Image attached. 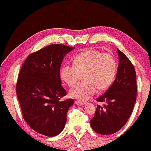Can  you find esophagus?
<instances>
[{"label":"esophagus","instance_id":"34e87169","mask_svg":"<svg viewBox=\"0 0 151 151\" xmlns=\"http://www.w3.org/2000/svg\"><path fill=\"white\" fill-rule=\"evenodd\" d=\"M75 104L77 105H80V106H82L86 104V102L84 101H75Z\"/></svg>","mask_w":151,"mask_h":151}]
</instances>
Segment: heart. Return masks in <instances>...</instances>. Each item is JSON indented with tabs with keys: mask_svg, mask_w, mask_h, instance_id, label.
Returning <instances> with one entry per match:
<instances>
[{
	"mask_svg": "<svg viewBox=\"0 0 151 151\" xmlns=\"http://www.w3.org/2000/svg\"><path fill=\"white\" fill-rule=\"evenodd\" d=\"M117 65L111 54L97 50H89L78 54L73 64L65 63L60 69V77L69 86H73L84 75V82L70 89V96L80 101H86L101 90L108 89L114 82Z\"/></svg>",
	"mask_w": 151,
	"mask_h": 151,
	"instance_id": "1",
	"label": "heart"
}]
</instances>
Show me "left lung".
<instances>
[{
	"mask_svg": "<svg viewBox=\"0 0 151 151\" xmlns=\"http://www.w3.org/2000/svg\"><path fill=\"white\" fill-rule=\"evenodd\" d=\"M119 65L116 77L111 86L97 99L105 102L98 105L90 124L101 135L114 134L123 128L133 111L137 97L135 69L126 55L117 49Z\"/></svg>",
	"mask_w": 151,
	"mask_h": 151,
	"instance_id": "1",
	"label": "left lung"
}]
</instances>
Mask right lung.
Listing matches in <instances>:
<instances>
[{
	"label": "right lung",
	"mask_w": 151,
	"mask_h": 151,
	"mask_svg": "<svg viewBox=\"0 0 151 151\" xmlns=\"http://www.w3.org/2000/svg\"><path fill=\"white\" fill-rule=\"evenodd\" d=\"M74 47L54 44L30 54L18 76L16 93L22 116L31 129L53 137L62 132L73 99L60 101L66 95L62 86L60 66Z\"/></svg>",
	"instance_id": "1"
}]
</instances>
